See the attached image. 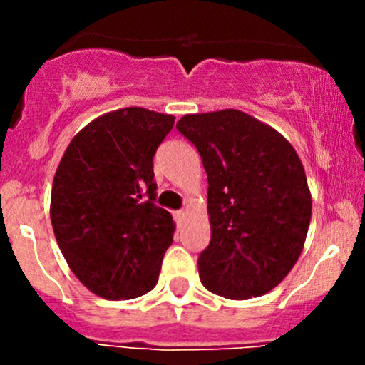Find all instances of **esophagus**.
Here are the masks:
<instances>
[{
  "mask_svg": "<svg viewBox=\"0 0 365 365\" xmlns=\"http://www.w3.org/2000/svg\"><path fill=\"white\" fill-rule=\"evenodd\" d=\"M185 217H187L185 210H180V212H175V219H176V222H178V224H182L183 220H185Z\"/></svg>",
  "mask_w": 365,
  "mask_h": 365,
  "instance_id": "esophagus-1",
  "label": "esophagus"
}]
</instances>
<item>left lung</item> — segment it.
<instances>
[{
    "mask_svg": "<svg viewBox=\"0 0 365 365\" xmlns=\"http://www.w3.org/2000/svg\"><path fill=\"white\" fill-rule=\"evenodd\" d=\"M176 128L197 148L208 178L212 238L197 261L201 282L231 300L264 295L295 267L311 222L295 148L237 109L185 114Z\"/></svg>",
    "mask_w": 365,
    "mask_h": 365,
    "instance_id": "8db88e82",
    "label": "left lung"
}]
</instances>
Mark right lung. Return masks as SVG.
<instances>
[{"mask_svg":"<svg viewBox=\"0 0 365 365\" xmlns=\"http://www.w3.org/2000/svg\"><path fill=\"white\" fill-rule=\"evenodd\" d=\"M173 125V114L116 109L77 132L61 157L51 222L70 270L95 295L130 300L159 281L175 222L153 203V155Z\"/></svg>","mask_w":365,"mask_h":365,"instance_id":"obj_1","label":"right lung"}]
</instances>
